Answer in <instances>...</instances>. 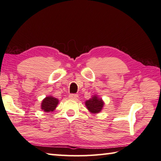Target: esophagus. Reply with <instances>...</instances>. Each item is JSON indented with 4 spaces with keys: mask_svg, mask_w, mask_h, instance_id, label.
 <instances>
[{
    "mask_svg": "<svg viewBox=\"0 0 161 161\" xmlns=\"http://www.w3.org/2000/svg\"><path fill=\"white\" fill-rule=\"evenodd\" d=\"M69 98H71V99H77L78 96L77 94H70L69 95Z\"/></svg>",
    "mask_w": 161,
    "mask_h": 161,
    "instance_id": "1",
    "label": "esophagus"
}]
</instances>
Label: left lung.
I'll return each mask as SVG.
<instances>
[{
	"label": "left lung",
	"mask_w": 161,
	"mask_h": 161,
	"mask_svg": "<svg viewBox=\"0 0 161 161\" xmlns=\"http://www.w3.org/2000/svg\"><path fill=\"white\" fill-rule=\"evenodd\" d=\"M85 103L88 110L93 114L99 113L104 104L103 100L98 98V96L96 95L93 96L90 99L86 101Z\"/></svg>",
	"instance_id": "1"
}]
</instances>
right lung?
I'll list each match as a JSON object with an SVG mask.
<instances>
[{"label":"right lung","mask_w":161,"mask_h":161,"mask_svg":"<svg viewBox=\"0 0 161 161\" xmlns=\"http://www.w3.org/2000/svg\"><path fill=\"white\" fill-rule=\"evenodd\" d=\"M59 103V100L53 96H47L44 98L41 104V108L45 112H53Z\"/></svg>","instance_id":"right-lung-1"}]
</instances>
